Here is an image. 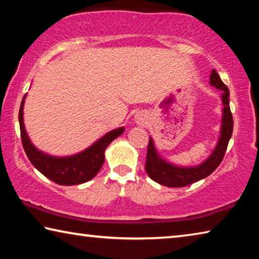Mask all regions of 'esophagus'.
Instances as JSON below:
<instances>
[{
	"label": "esophagus",
	"mask_w": 259,
	"mask_h": 259,
	"mask_svg": "<svg viewBox=\"0 0 259 259\" xmlns=\"http://www.w3.org/2000/svg\"><path fill=\"white\" fill-rule=\"evenodd\" d=\"M139 120H140V119H139ZM142 120H143V119H142ZM142 123H143V121H142Z\"/></svg>",
	"instance_id": "34e87169"
}]
</instances>
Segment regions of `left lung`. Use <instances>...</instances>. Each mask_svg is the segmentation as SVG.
<instances>
[{
	"label": "left lung",
	"mask_w": 259,
	"mask_h": 259,
	"mask_svg": "<svg viewBox=\"0 0 259 259\" xmlns=\"http://www.w3.org/2000/svg\"><path fill=\"white\" fill-rule=\"evenodd\" d=\"M210 85L223 90L221 96L223 103V115L221 135L211 154L205 159L202 163L194 166H179L165 161L159 152L156 151L153 138L150 137L147 147L145 169L148 176L153 181L168 187H184L191 184L201 181L212 174L217 166L221 164L223 157L225 155L227 145L233 133V116H232L230 108V90L217 74L212 69L210 74Z\"/></svg>",
	"instance_id": "8db88e82"
}]
</instances>
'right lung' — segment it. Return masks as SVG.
<instances>
[{
	"instance_id": "add662e5",
	"label": "right lung",
	"mask_w": 259,
	"mask_h": 259,
	"mask_svg": "<svg viewBox=\"0 0 259 259\" xmlns=\"http://www.w3.org/2000/svg\"><path fill=\"white\" fill-rule=\"evenodd\" d=\"M25 98L26 95L21 100L19 109V125L21 143L30 163L47 178L59 185H78L93 179L104 164L105 150L114 139L124 133L123 126L109 131L90 147L77 154L71 156H52L37 150L26 133L24 124Z\"/></svg>"
}]
</instances>
